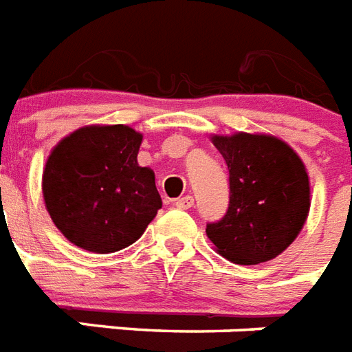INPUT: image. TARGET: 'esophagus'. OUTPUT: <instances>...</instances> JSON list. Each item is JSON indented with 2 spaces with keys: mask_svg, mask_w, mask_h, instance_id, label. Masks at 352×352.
I'll return each mask as SVG.
<instances>
[{
  "mask_svg": "<svg viewBox=\"0 0 352 352\" xmlns=\"http://www.w3.org/2000/svg\"><path fill=\"white\" fill-rule=\"evenodd\" d=\"M174 205H176L178 209H190L194 205V198L192 196H184V198L174 199Z\"/></svg>",
  "mask_w": 352,
  "mask_h": 352,
  "instance_id": "obj_1",
  "label": "esophagus"
}]
</instances>
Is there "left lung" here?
Listing matches in <instances>:
<instances>
[{"label":"left lung","instance_id":"1","mask_svg":"<svg viewBox=\"0 0 352 352\" xmlns=\"http://www.w3.org/2000/svg\"><path fill=\"white\" fill-rule=\"evenodd\" d=\"M229 167L227 214L207 225V238L225 260L256 265L282 254L307 221L311 184L296 151L272 134H212Z\"/></svg>","mask_w":352,"mask_h":352}]
</instances>
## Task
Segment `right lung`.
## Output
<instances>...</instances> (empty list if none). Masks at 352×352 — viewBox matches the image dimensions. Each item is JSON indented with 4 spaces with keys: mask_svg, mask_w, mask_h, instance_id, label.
<instances>
[{
    "mask_svg": "<svg viewBox=\"0 0 352 352\" xmlns=\"http://www.w3.org/2000/svg\"><path fill=\"white\" fill-rule=\"evenodd\" d=\"M142 142V132L129 125H87L50 151L43 201L70 243L98 254L122 251L158 214L154 170L138 163Z\"/></svg>",
    "mask_w": 352,
    "mask_h": 352,
    "instance_id": "1",
    "label": "right lung"
}]
</instances>
